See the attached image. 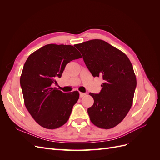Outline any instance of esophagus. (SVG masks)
Returning <instances> with one entry per match:
<instances>
[{
  "label": "esophagus",
  "mask_w": 160,
  "mask_h": 160,
  "mask_svg": "<svg viewBox=\"0 0 160 160\" xmlns=\"http://www.w3.org/2000/svg\"><path fill=\"white\" fill-rule=\"evenodd\" d=\"M86 95V93H79V96H80V98H83V97H84L85 95Z\"/></svg>",
  "instance_id": "1"
}]
</instances>
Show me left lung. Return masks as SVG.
I'll list each match as a JSON object with an SVG mask.
<instances>
[{
    "label": "left lung",
    "instance_id": "1",
    "mask_svg": "<svg viewBox=\"0 0 160 160\" xmlns=\"http://www.w3.org/2000/svg\"><path fill=\"white\" fill-rule=\"evenodd\" d=\"M74 46L92 75L103 80L99 93H89L94 99L88 109L91 122L102 129L114 128L125 118L133 103L137 81L132 64L125 53L102 40Z\"/></svg>",
    "mask_w": 160,
    "mask_h": 160
}]
</instances>
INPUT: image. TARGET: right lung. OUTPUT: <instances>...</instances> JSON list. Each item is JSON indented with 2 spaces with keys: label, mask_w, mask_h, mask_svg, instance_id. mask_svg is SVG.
Wrapping results in <instances>:
<instances>
[{
  "label": "right lung",
  "mask_w": 160,
  "mask_h": 160,
  "mask_svg": "<svg viewBox=\"0 0 160 160\" xmlns=\"http://www.w3.org/2000/svg\"><path fill=\"white\" fill-rule=\"evenodd\" d=\"M81 55L72 45L49 44L29 55L20 79L24 102L41 126L53 129L68 121L79 98L77 91L63 93L52 84L62 75L65 66Z\"/></svg>",
  "instance_id": "right-lung-1"
}]
</instances>
